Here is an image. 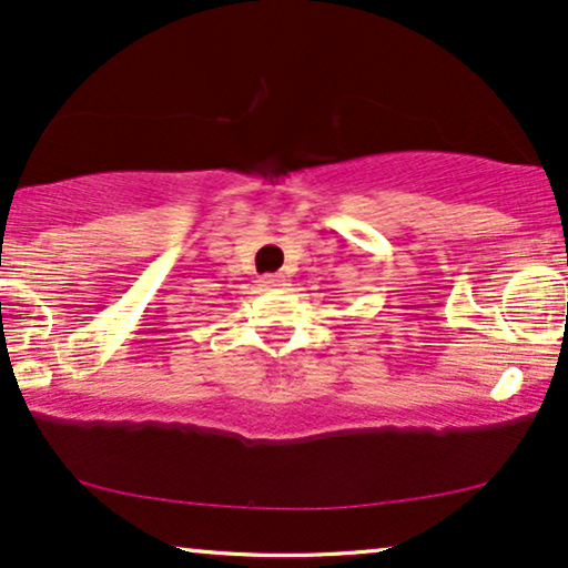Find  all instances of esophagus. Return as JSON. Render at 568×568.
Returning <instances> with one entry per match:
<instances>
[{
	"instance_id": "esophagus-1",
	"label": "esophagus",
	"mask_w": 568,
	"mask_h": 568,
	"mask_svg": "<svg viewBox=\"0 0 568 568\" xmlns=\"http://www.w3.org/2000/svg\"><path fill=\"white\" fill-rule=\"evenodd\" d=\"M261 286H266V290H282V286H286V276L284 274H266V276H261Z\"/></svg>"
}]
</instances>
